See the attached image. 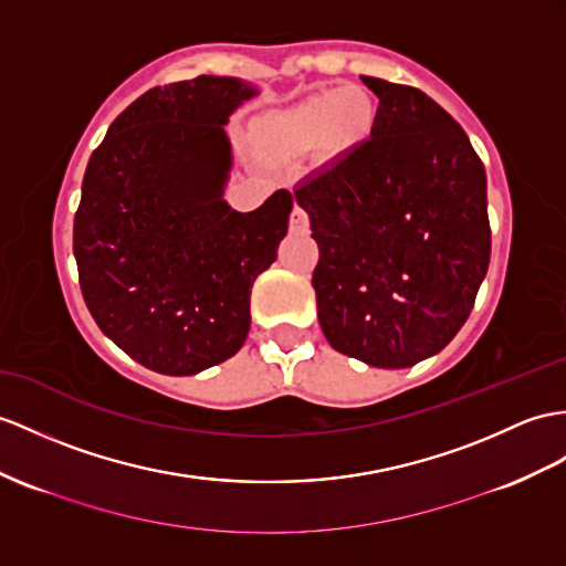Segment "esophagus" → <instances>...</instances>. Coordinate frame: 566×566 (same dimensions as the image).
<instances>
[{"instance_id":"obj_1","label":"esophagus","mask_w":566,"mask_h":566,"mask_svg":"<svg viewBox=\"0 0 566 566\" xmlns=\"http://www.w3.org/2000/svg\"><path fill=\"white\" fill-rule=\"evenodd\" d=\"M310 228V218L305 213V209L302 206H295L293 213H291V230L293 232H305Z\"/></svg>"}]
</instances>
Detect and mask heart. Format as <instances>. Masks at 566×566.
Instances as JSON below:
<instances>
[{"mask_svg": "<svg viewBox=\"0 0 566 566\" xmlns=\"http://www.w3.org/2000/svg\"><path fill=\"white\" fill-rule=\"evenodd\" d=\"M377 122L375 101L363 88L324 91L259 122V134L283 154L324 146L331 156L353 154Z\"/></svg>", "mask_w": 566, "mask_h": 566, "instance_id": "heart-1", "label": "heart"}]
</instances>
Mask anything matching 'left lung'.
<instances>
[{
	"instance_id": "8db88e82",
	"label": "left lung",
	"mask_w": 566,
	"mask_h": 566,
	"mask_svg": "<svg viewBox=\"0 0 566 566\" xmlns=\"http://www.w3.org/2000/svg\"><path fill=\"white\" fill-rule=\"evenodd\" d=\"M369 139L295 187L319 264L316 316L331 348L401 369L459 334L490 264L488 179L461 124L412 86L363 76Z\"/></svg>"
}]
</instances>
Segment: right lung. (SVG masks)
Listing matches in <instances>:
<instances>
[{
  "label": "right lung",
  "mask_w": 566,
  "mask_h": 566,
  "mask_svg": "<svg viewBox=\"0 0 566 566\" xmlns=\"http://www.w3.org/2000/svg\"><path fill=\"white\" fill-rule=\"evenodd\" d=\"M256 93L232 76L150 88L88 160L74 216L81 293L103 334L160 375H197L244 346L252 285L287 232V189L250 213L223 199L226 124Z\"/></svg>",
  "instance_id": "obj_1"
}]
</instances>
